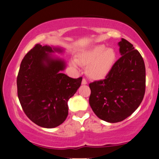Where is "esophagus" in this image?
<instances>
[{"mask_svg":"<svg viewBox=\"0 0 159 159\" xmlns=\"http://www.w3.org/2000/svg\"><path fill=\"white\" fill-rule=\"evenodd\" d=\"M87 84V80H86L85 78H83V79H82V84L85 85V84Z\"/></svg>","mask_w":159,"mask_h":159,"instance_id":"34e87169","label":"esophagus"}]
</instances>
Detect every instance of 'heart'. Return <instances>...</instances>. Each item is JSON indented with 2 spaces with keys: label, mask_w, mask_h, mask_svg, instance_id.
Listing matches in <instances>:
<instances>
[{
  "label": "heart",
  "mask_w": 159,
  "mask_h": 159,
  "mask_svg": "<svg viewBox=\"0 0 159 159\" xmlns=\"http://www.w3.org/2000/svg\"><path fill=\"white\" fill-rule=\"evenodd\" d=\"M116 59V52L112 48H105L103 45H96L82 50L72 60L70 65L76 68L78 64L87 67V75L95 80L106 77L113 67Z\"/></svg>",
  "instance_id": "1"
}]
</instances>
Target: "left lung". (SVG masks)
<instances>
[{
	"mask_svg": "<svg viewBox=\"0 0 159 159\" xmlns=\"http://www.w3.org/2000/svg\"><path fill=\"white\" fill-rule=\"evenodd\" d=\"M121 58L104 80L89 84V102L103 121L116 123L131 116L144 98L146 71L142 56L133 45L121 38Z\"/></svg>",
	"mask_w": 159,
	"mask_h": 159,
	"instance_id": "8db88e82",
	"label": "left lung"
}]
</instances>
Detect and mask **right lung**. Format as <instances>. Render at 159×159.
Wrapping results in <instances>:
<instances>
[{
    "instance_id": "right-lung-1",
    "label": "right lung",
    "mask_w": 159,
    "mask_h": 159,
    "mask_svg": "<svg viewBox=\"0 0 159 159\" xmlns=\"http://www.w3.org/2000/svg\"><path fill=\"white\" fill-rule=\"evenodd\" d=\"M62 52L60 48L36 44L25 55L20 66L17 87L23 110L40 127L54 128L66 120L69 99L81 84L82 78L62 73L64 60L49 53Z\"/></svg>"
}]
</instances>
